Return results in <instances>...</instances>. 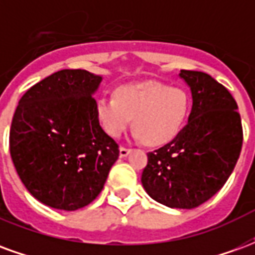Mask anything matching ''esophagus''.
Masks as SVG:
<instances>
[{
	"instance_id": "esophagus-1",
	"label": "esophagus",
	"mask_w": 255,
	"mask_h": 255,
	"mask_svg": "<svg viewBox=\"0 0 255 255\" xmlns=\"http://www.w3.org/2000/svg\"><path fill=\"white\" fill-rule=\"evenodd\" d=\"M128 153H129V149H128V147H124V146L120 147V157H127Z\"/></svg>"
}]
</instances>
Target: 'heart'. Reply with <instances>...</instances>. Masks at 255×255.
<instances>
[{
	"instance_id": "obj_1",
	"label": "heart",
	"mask_w": 255,
	"mask_h": 255,
	"mask_svg": "<svg viewBox=\"0 0 255 255\" xmlns=\"http://www.w3.org/2000/svg\"><path fill=\"white\" fill-rule=\"evenodd\" d=\"M188 113L187 93L155 80L122 84L115 90V97L97 101V119L108 135H122L132 117L133 136L151 146L175 138Z\"/></svg>"
}]
</instances>
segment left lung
Segmentation results:
<instances>
[{"instance_id":"left-lung-1","label":"left lung","mask_w":255,"mask_h":255,"mask_svg":"<svg viewBox=\"0 0 255 255\" xmlns=\"http://www.w3.org/2000/svg\"><path fill=\"white\" fill-rule=\"evenodd\" d=\"M192 95L188 123L169 143L147 153L142 184L169 208H197L223 187L243 143L241 115L228 90L210 75L180 71Z\"/></svg>"}]
</instances>
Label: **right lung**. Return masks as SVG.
Returning a JSON list of instances; mask_svg holds the SVG:
<instances>
[{
	"mask_svg": "<svg viewBox=\"0 0 255 255\" xmlns=\"http://www.w3.org/2000/svg\"><path fill=\"white\" fill-rule=\"evenodd\" d=\"M102 76L61 69L20 98L9 150L20 180L39 202L60 210L84 208L102 191L119 144L97 119Z\"/></svg>",
	"mask_w": 255,
	"mask_h": 255,
	"instance_id": "add662e5",
	"label": "right lung"
}]
</instances>
